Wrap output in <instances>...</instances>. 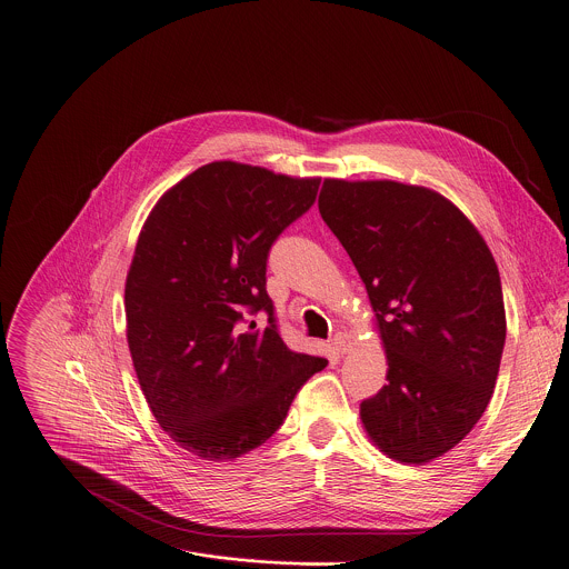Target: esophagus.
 Masks as SVG:
<instances>
[{
    "mask_svg": "<svg viewBox=\"0 0 569 569\" xmlns=\"http://www.w3.org/2000/svg\"><path fill=\"white\" fill-rule=\"evenodd\" d=\"M332 346H335V350H337L339 355H346V352L352 348V339H350V335H346V332H337V335L332 337Z\"/></svg>",
    "mask_w": 569,
    "mask_h": 569,
    "instance_id": "obj_1",
    "label": "esophagus"
}]
</instances>
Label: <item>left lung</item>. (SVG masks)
Segmentation results:
<instances>
[{"label":"left lung","instance_id":"1","mask_svg":"<svg viewBox=\"0 0 569 569\" xmlns=\"http://www.w3.org/2000/svg\"><path fill=\"white\" fill-rule=\"evenodd\" d=\"M319 214L355 263L387 348V385L359 407L389 458L422 465L482 418L507 321L498 266L473 223L433 189L326 178Z\"/></svg>","mask_w":569,"mask_h":569}]
</instances>
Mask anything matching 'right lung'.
Listing matches in <instances>:
<instances>
[{
    "label": "right lung",
    "instance_id": "1",
    "mask_svg": "<svg viewBox=\"0 0 569 569\" xmlns=\"http://www.w3.org/2000/svg\"><path fill=\"white\" fill-rule=\"evenodd\" d=\"M317 189L319 178L219 160L167 189L140 230L127 341L153 418L192 456L228 462L261 447L328 363L283 343L266 290L272 243ZM257 311L266 329L247 326Z\"/></svg>",
    "mask_w": 569,
    "mask_h": 569
}]
</instances>
